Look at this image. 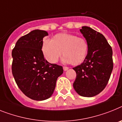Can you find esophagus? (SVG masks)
I'll return each instance as SVG.
<instances>
[{"label": "esophagus", "instance_id": "1", "mask_svg": "<svg viewBox=\"0 0 122 122\" xmlns=\"http://www.w3.org/2000/svg\"><path fill=\"white\" fill-rule=\"evenodd\" d=\"M68 69H69V67H66V66H64V67H63V70L65 71L68 70Z\"/></svg>", "mask_w": 122, "mask_h": 122}]
</instances>
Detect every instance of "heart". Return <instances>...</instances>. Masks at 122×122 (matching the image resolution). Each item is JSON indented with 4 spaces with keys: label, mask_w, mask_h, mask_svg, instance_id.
I'll return each instance as SVG.
<instances>
[{
    "label": "heart",
    "mask_w": 122,
    "mask_h": 122,
    "mask_svg": "<svg viewBox=\"0 0 122 122\" xmlns=\"http://www.w3.org/2000/svg\"><path fill=\"white\" fill-rule=\"evenodd\" d=\"M41 50L49 63H57L63 53L64 63L78 65L82 63L86 57L88 44L84 38L77 37L74 35L61 33L54 36L51 40H43Z\"/></svg>",
    "instance_id": "obj_1"
}]
</instances>
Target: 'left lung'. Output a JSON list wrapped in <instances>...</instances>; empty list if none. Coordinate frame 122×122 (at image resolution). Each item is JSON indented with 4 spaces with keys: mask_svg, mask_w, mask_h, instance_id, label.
<instances>
[{
    "mask_svg": "<svg viewBox=\"0 0 122 122\" xmlns=\"http://www.w3.org/2000/svg\"><path fill=\"white\" fill-rule=\"evenodd\" d=\"M80 31L88 44L87 55L83 63L73 67L76 78L74 90L82 97H91L101 92L107 86L113 69L112 49L104 36L89 26Z\"/></svg>",
    "mask_w": 122,
    "mask_h": 122,
    "instance_id": "obj_1",
    "label": "left lung"
}]
</instances>
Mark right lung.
Instances as JSON below:
<instances>
[{
	"label": "right lung",
	"instance_id": "obj_1",
	"mask_svg": "<svg viewBox=\"0 0 122 122\" xmlns=\"http://www.w3.org/2000/svg\"><path fill=\"white\" fill-rule=\"evenodd\" d=\"M48 35L45 30H33L18 39L12 52L15 82L25 96L35 101L50 98L57 79L63 73L62 66L51 64L44 58L43 39Z\"/></svg>",
	"mask_w": 122,
	"mask_h": 122
}]
</instances>
